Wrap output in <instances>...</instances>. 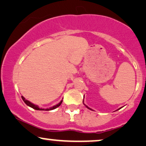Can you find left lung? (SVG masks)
I'll return each instance as SVG.
<instances>
[{
	"instance_id": "left-lung-1",
	"label": "left lung",
	"mask_w": 146,
	"mask_h": 146,
	"mask_svg": "<svg viewBox=\"0 0 146 146\" xmlns=\"http://www.w3.org/2000/svg\"><path fill=\"white\" fill-rule=\"evenodd\" d=\"M83 102H84V100H83ZM86 107H87V108H89V109H90V110H92V109H91V108H88V106H86Z\"/></svg>"
}]
</instances>
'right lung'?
I'll use <instances>...</instances> for the list:
<instances>
[{"mask_svg": "<svg viewBox=\"0 0 146 146\" xmlns=\"http://www.w3.org/2000/svg\"><path fill=\"white\" fill-rule=\"evenodd\" d=\"M21 98H22V99H23V100L24 101V102H25V104H26L27 105V106H29L32 107V108H34V109H35V110H44V109H42V108H40L39 107H38V106H36V105H35V104H32V103H31L30 102H29V101L27 100H25V98H24V97L21 96ZM62 100L60 101V102L58 103V104H56V105H55V106H54L51 107V108H50L49 109H46V110H51L55 109V108H58V107L60 105L62 104Z\"/></svg>", "mask_w": 146, "mask_h": 146, "instance_id": "right-lung-1", "label": "right lung"}]
</instances>
